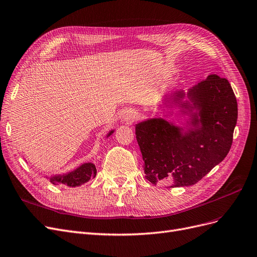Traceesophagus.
Listing matches in <instances>:
<instances>
[{
	"instance_id": "esophagus-1",
	"label": "esophagus",
	"mask_w": 257,
	"mask_h": 257,
	"mask_svg": "<svg viewBox=\"0 0 257 257\" xmlns=\"http://www.w3.org/2000/svg\"><path fill=\"white\" fill-rule=\"evenodd\" d=\"M137 116H138V114H137V112H136V111L129 110V111L125 112V114H123V115H122V120L125 121V122L130 123V122H132V121H135V120H136Z\"/></svg>"
}]
</instances>
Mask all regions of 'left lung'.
I'll return each instance as SVG.
<instances>
[{"label":"left lung","instance_id":"1","mask_svg":"<svg viewBox=\"0 0 257 257\" xmlns=\"http://www.w3.org/2000/svg\"><path fill=\"white\" fill-rule=\"evenodd\" d=\"M164 102L188 115L189 127L184 131L161 117L137 123L145 178L170 187L194 185L229 154L238 113L235 94L227 79L213 74L186 94L165 95Z\"/></svg>","mask_w":257,"mask_h":257}]
</instances>
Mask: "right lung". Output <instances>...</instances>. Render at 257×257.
Here are the masks:
<instances>
[{
	"instance_id": "right-lung-1",
	"label": "right lung",
	"mask_w": 257,
	"mask_h": 257,
	"mask_svg": "<svg viewBox=\"0 0 257 257\" xmlns=\"http://www.w3.org/2000/svg\"><path fill=\"white\" fill-rule=\"evenodd\" d=\"M114 132L111 130L107 135V138L110 137ZM96 176V167L93 163H83L72 172H69L63 175H55L50 178V182L57 185H65L70 187L80 186L87 183L89 180Z\"/></svg>"
}]
</instances>
